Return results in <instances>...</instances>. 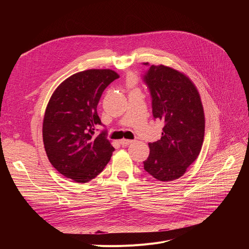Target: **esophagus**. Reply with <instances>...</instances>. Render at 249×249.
Masks as SVG:
<instances>
[{
  "label": "esophagus",
  "instance_id": "1",
  "mask_svg": "<svg viewBox=\"0 0 249 249\" xmlns=\"http://www.w3.org/2000/svg\"><path fill=\"white\" fill-rule=\"evenodd\" d=\"M133 142H134V140H129V139H121L120 140V143L123 146H127V145L132 144Z\"/></svg>",
  "mask_w": 249,
  "mask_h": 249
}]
</instances>
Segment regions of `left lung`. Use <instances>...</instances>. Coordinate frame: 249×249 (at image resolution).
<instances>
[{
	"label": "left lung",
	"instance_id": "1",
	"mask_svg": "<svg viewBox=\"0 0 249 249\" xmlns=\"http://www.w3.org/2000/svg\"><path fill=\"white\" fill-rule=\"evenodd\" d=\"M143 80L150 90L154 119L164 123L160 139L148 143L144 169L156 179L172 181L184 176L203 145L205 115L200 94L186 74L162 64L150 65Z\"/></svg>",
	"mask_w": 249,
	"mask_h": 249
}]
</instances>
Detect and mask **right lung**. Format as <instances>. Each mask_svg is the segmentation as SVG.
<instances>
[{"label": "right lung", "instance_id": "right-lung-1", "mask_svg": "<svg viewBox=\"0 0 249 249\" xmlns=\"http://www.w3.org/2000/svg\"><path fill=\"white\" fill-rule=\"evenodd\" d=\"M119 74L112 70H87L63 81L52 94L44 114L42 136L47 158L56 171L76 182L96 178L115 148L102 125L97 106L104 89Z\"/></svg>", "mask_w": 249, "mask_h": 249}]
</instances>
